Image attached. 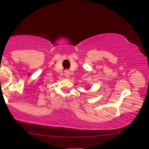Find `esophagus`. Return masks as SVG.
Here are the masks:
<instances>
[{"mask_svg":"<svg viewBox=\"0 0 149 149\" xmlns=\"http://www.w3.org/2000/svg\"><path fill=\"white\" fill-rule=\"evenodd\" d=\"M64 75H65V76L66 77H70V71H68V70H65V71L64 72Z\"/></svg>","mask_w":149,"mask_h":149,"instance_id":"obj_1","label":"esophagus"}]
</instances>
